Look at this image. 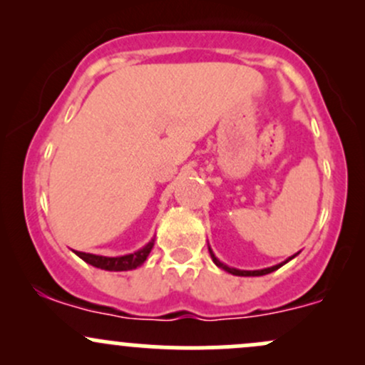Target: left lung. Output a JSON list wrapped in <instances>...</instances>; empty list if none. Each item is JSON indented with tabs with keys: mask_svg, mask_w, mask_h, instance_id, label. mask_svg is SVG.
I'll return each instance as SVG.
<instances>
[{
	"mask_svg": "<svg viewBox=\"0 0 365 365\" xmlns=\"http://www.w3.org/2000/svg\"><path fill=\"white\" fill-rule=\"evenodd\" d=\"M209 252H210V257H212V261L215 262V266H219V268H222V269H225V272H228V273H231V275H237V277H261V275H268V273L275 272V269L280 268V266H284L285 262H289V261H291L292 257H296V254H294V256H292V257H289L287 261L280 262V264H275V266H272V268H264V269H254V272H247V269H237V268H230V266L222 264V262L219 261L217 257L214 256V252H212V250H210V247H209Z\"/></svg>",
	"mask_w": 365,
	"mask_h": 365,
	"instance_id": "left-lung-1",
	"label": "left lung"
}]
</instances>
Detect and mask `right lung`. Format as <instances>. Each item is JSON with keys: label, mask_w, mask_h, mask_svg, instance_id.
<instances>
[{"label": "right lung", "mask_w": 365, "mask_h": 365, "mask_svg": "<svg viewBox=\"0 0 365 365\" xmlns=\"http://www.w3.org/2000/svg\"><path fill=\"white\" fill-rule=\"evenodd\" d=\"M155 240H151L150 244H146L143 249H139L137 252L127 254V256H118V257H106V256H96V254H87V252H78L74 250L78 257H81L88 264L96 266V268L108 269V272H128V269H134L137 266L143 264L144 261L150 256Z\"/></svg>", "instance_id": "right-lung-1"}]
</instances>
